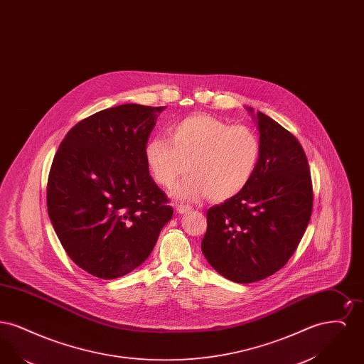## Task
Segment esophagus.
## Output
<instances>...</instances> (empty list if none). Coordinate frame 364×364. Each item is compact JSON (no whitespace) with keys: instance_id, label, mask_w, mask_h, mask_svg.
Instances as JSON below:
<instances>
[{"instance_id":"obj_1","label":"esophagus","mask_w":364,"mask_h":364,"mask_svg":"<svg viewBox=\"0 0 364 364\" xmlns=\"http://www.w3.org/2000/svg\"><path fill=\"white\" fill-rule=\"evenodd\" d=\"M191 206L190 205H181V203H180V205H177V206H176V210H177V211H178V213H180V214H184V213H188V211H190L191 210Z\"/></svg>"}]
</instances>
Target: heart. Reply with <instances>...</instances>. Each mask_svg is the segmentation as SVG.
<instances>
[{
	"label": "heart",
	"mask_w": 364,
	"mask_h": 364,
	"mask_svg": "<svg viewBox=\"0 0 364 364\" xmlns=\"http://www.w3.org/2000/svg\"><path fill=\"white\" fill-rule=\"evenodd\" d=\"M260 153V139L252 128L195 114L174 124L169 139H151L144 154L158 186L171 188L190 169L192 176L174 188V195L192 199L206 193L220 202L245 188Z\"/></svg>",
	"instance_id": "obj_1"
}]
</instances>
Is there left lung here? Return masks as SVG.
Listing matches in <instances>:
<instances>
[{
    "mask_svg": "<svg viewBox=\"0 0 364 364\" xmlns=\"http://www.w3.org/2000/svg\"><path fill=\"white\" fill-rule=\"evenodd\" d=\"M255 120L262 144L258 168L244 190L208 208L202 240L208 263L239 284L260 281L285 266L310 223L314 200L300 141L262 112Z\"/></svg>",
    "mask_w": 364,
    "mask_h": 364,
    "instance_id": "8db88e82",
    "label": "left lung"
}]
</instances>
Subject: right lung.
<instances>
[{
    "label": "right lung",
    "mask_w": 364,
    "mask_h": 364,
    "mask_svg": "<svg viewBox=\"0 0 364 364\" xmlns=\"http://www.w3.org/2000/svg\"><path fill=\"white\" fill-rule=\"evenodd\" d=\"M165 106L127 104L77 122L48 178V213L70 259L114 279L151 254L173 208L149 172L146 146Z\"/></svg>",
    "instance_id": "1"
}]
</instances>
